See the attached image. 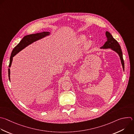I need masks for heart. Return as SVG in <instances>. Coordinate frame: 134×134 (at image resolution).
I'll return each mask as SVG.
<instances>
[{
  "label": "heart",
  "instance_id": "heart-1",
  "mask_svg": "<svg viewBox=\"0 0 134 134\" xmlns=\"http://www.w3.org/2000/svg\"><path fill=\"white\" fill-rule=\"evenodd\" d=\"M85 38H86V37H85V36H83V35H81V36H80L79 37V40L80 41H83L85 40ZM90 44H91V42H90V41L87 42V44H88V45H90Z\"/></svg>",
  "mask_w": 134,
  "mask_h": 134
}]
</instances>
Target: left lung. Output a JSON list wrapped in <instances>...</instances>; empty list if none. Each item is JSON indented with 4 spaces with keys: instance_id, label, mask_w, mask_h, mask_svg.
<instances>
[{
    "instance_id": "left-lung-1",
    "label": "left lung",
    "mask_w": 134,
    "mask_h": 134,
    "mask_svg": "<svg viewBox=\"0 0 134 134\" xmlns=\"http://www.w3.org/2000/svg\"><path fill=\"white\" fill-rule=\"evenodd\" d=\"M106 36L107 37V41L105 43V44L101 47V48L103 49H107V48H110L114 51L116 52L119 56L121 63L122 66V68L124 71V62L122 57V53L121 51V49L120 48V46L118 43V41L115 39L112 35L110 34V32L108 31L106 32Z\"/></svg>"
}]
</instances>
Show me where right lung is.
Returning a JSON list of instances; mask_svg holds the SVG:
<instances>
[{
  "label": "right lung",
  "instance_id": "add662e5",
  "mask_svg": "<svg viewBox=\"0 0 134 134\" xmlns=\"http://www.w3.org/2000/svg\"><path fill=\"white\" fill-rule=\"evenodd\" d=\"M49 35V32H46L43 31L39 33L34 34H30L27 36H25L20 41V42L17 44V45L14 48V49L12 51V53L11 54L10 58V62L9 65V67H10L13 61V57L16 55L18 53H19L20 51H21L22 49H23L24 48H25L26 46H27L29 44H31L33 42L39 40L42 38H43L46 36H48ZM8 77L9 79L10 80V69L8 68Z\"/></svg>",
  "mask_w": 134,
  "mask_h": 134
}]
</instances>
